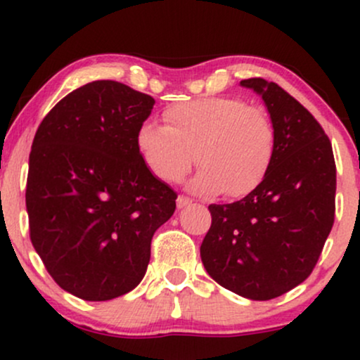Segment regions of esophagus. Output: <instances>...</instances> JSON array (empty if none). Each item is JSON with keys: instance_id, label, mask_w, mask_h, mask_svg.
I'll list each match as a JSON object with an SVG mask.
<instances>
[{"instance_id": "obj_1", "label": "esophagus", "mask_w": 360, "mask_h": 360, "mask_svg": "<svg viewBox=\"0 0 360 360\" xmlns=\"http://www.w3.org/2000/svg\"><path fill=\"white\" fill-rule=\"evenodd\" d=\"M191 203H193V201L189 200L188 196H179V198H177V201H176L177 208H186V206L191 205Z\"/></svg>"}]
</instances>
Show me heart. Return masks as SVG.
Segmentation results:
<instances>
[{
  "label": "heart",
  "mask_w": 360,
  "mask_h": 360,
  "mask_svg": "<svg viewBox=\"0 0 360 360\" xmlns=\"http://www.w3.org/2000/svg\"><path fill=\"white\" fill-rule=\"evenodd\" d=\"M166 127L143 123L137 148L146 166L166 183H179L193 167L194 193L229 191L245 196L262 183L276 150V130L262 108L237 98H201L179 103L164 113Z\"/></svg>",
  "instance_id": "heart-1"
}]
</instances>
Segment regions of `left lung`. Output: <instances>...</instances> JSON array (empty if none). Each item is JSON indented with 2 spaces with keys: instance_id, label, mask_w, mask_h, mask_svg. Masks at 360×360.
Masks as SVG:
<instances>
[{
  "instance_id": "left-lung-1",
  "label": "left lung",
  "mask_w": 360,
  "mask_h": 360,
  "mask_svg": "<svg viewBox=\"0 0 360 360\" xmlns=\"http://www.w3.org/2000/svg\"><path fill=\"white\" fill-rule=\"evenodd\" d=\"M262 98L276 130L274 159L240 201L210 205L201 243L206 272L243 298L266 301L311 274L335 218L332 143L313 115L276 82L240 81Z\"/></svg>"
}]
</instances>
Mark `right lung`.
<instances>
[{"label":"right lung","instance_id":"obj_1","mask_svg":"<svg viewBox=\"0 0 360 360\" xmlns=\"http://www.w3.org/2000/svg\"><path fill=\"white\" fill-rule=\"evenodd\" d=\"M154 98L93 81L62 98L32 143L27 213L37 254L64 291L106 301L139 286L177 194L137 148Z\"/></svg>","mask_w":360,"mask_h":360}]
</instances>
